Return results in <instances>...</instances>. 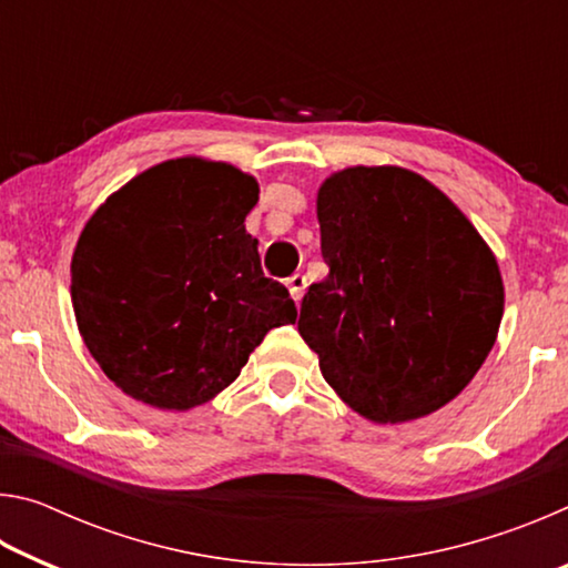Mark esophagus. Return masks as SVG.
I'll return each instance as SVG.
<instances>
[{
	"label": "esophagus",
	"mask_w": 568,
	"mask_h": 568,
	"mask_svg": "<svg viewBox=\"0 0 568 568\" xmlns=\"http://www.w3.org/2000/svg\"><path fill=\"white\" fill-rule=\"evenodd\" d=\"M287 291H291V295H293V301L295 303H301L303 301V295H305V287H307V283H305V275H301V273H295V275H291L287 277Z\"/></svg>",
	"instance_id": "1"
}]
</instances>
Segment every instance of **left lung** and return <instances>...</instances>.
I'll return each mask as SVG.
<instances>
[{
  "mask_svg": "<svg viewBox=\"0 0 568 568\" xmlns=\"http://www.w3.org/2000/svg\"><path fill=\"white\" fill-rule=\"evenodd\" d=\"M315 207L331 273L303 297L297 331L323 378L383 426L444 408L501 325L491 247L448 195L406 168L333 172Z\"/></svg>",
  "mask_w": 568,
  "mask_h": 568,
  "instance_id": "1",
  "label": "left lung"
}]
</instances>
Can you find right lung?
<instances>
[{
	"label": "right lung",
	"mask_w": 568,
	"mask_h": 568,
	"mask_svg": "<svg viewBox=\"0 0 568 568\" xmlns=\"http://www.w3.org/2000/svg\"><path fill=\"white\" fill-rule=\"evenodd\" d=\"M253 175L175 158L140 172L88 220L72 255V307L114 386L190 410L233 383L277 325L295 323L285 285L263 275L245 217Z\"/></svg>",
	"instance_id": "add662e5"
}]
</instances>
